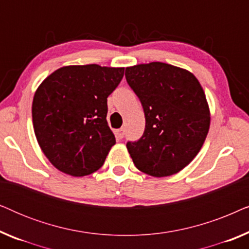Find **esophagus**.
Listing matches in <instances>:
<instances>
[{"instance_id":"1","label":"esophagus","mask_w":249,"mask_h":249,"mask_svg":"<svg viewBox=\"0 0 249 249\" xmlns=\"http://www.w3.org/2000/svg\"><path fill=\"white\" fill-rule=\"evenodd\" d=\"M124 128L118 129V130H117V137L119 139H122V138H124Z\"/></svg>"}]
</instances>
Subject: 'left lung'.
Instances as JSON below:
<instances>
[{"label":"left lung","instance_id":"8db88e82","mask_svg":"<svg viewBox=\"0 0 249 249\" xmlns=\"http://www.w3.org/2000/svg\"><path fill=\"white\" fill-rule=\"evenodd\" d=\"M125 79L142 102L145 131L127 148L138 170L175 175L195 159L205 142L211 113L205 93L190 71L163 62L125 68Z\"/></svg>","mask_w":249,"mask_h":249}]
</instances>
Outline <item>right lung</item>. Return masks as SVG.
Masks as SVG:
<instances>
[{"instance_id": "add662e5", "label": "right lung", "mask_w": 249, "mask_h": 249, "mask_svg": "<svg viewBox=\"0 0 249 249\" xmlns=\"http://www.w3.org/2000/svg\"><path fill=\"white\" fill-rule=\"evenodd\" d=\"M124 73V68L67 66L37 88L34 131L44 155L61 172L84 177L103 165L115 144L107 120V97Z\"/></svg>"}]
</instances>
